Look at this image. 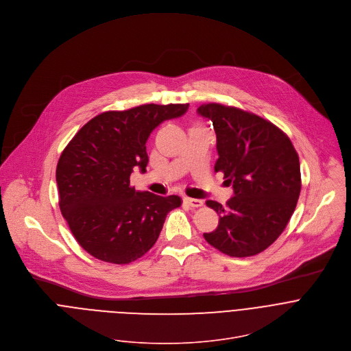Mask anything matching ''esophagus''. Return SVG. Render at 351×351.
Here are the masks:
<instances>
[{"instance_id":"34e87169","label":"esophagus","mask_w":351,"mask_h":351,"mask_svg":"<svg viewBox=\"0 0 351 351\" xmlns=\"http://www.w3.org/2000/svg\"><path fill=\"white\" fill-rule=\"evenodd\" d=\"M183 201H184V204H186V205H189V206H191V208H198V206H202V204H204V201H202V199H198V198H190V197H186Z\"/></svg>"}]
</instances>
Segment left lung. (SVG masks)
Returning a JSON list of instances; mask_svg holds the SVG:
<instances>
[{
    "label": "left lung",
    "instance_id": "left-lung-1",
    "mask_svg": "<svg viewBox=\"0 0 351 351\" xmlns=\"http://www.w3.org/2000/svg\"><path fill=\"white\" fill-rule=\"evenodd\" d=\"M198 114L210 120L216 132L221 171L234 197L227 206L206 205L219 215V226L204 238L231 257L256 256L269 247L285 231L301 193L298 154L271 121L238 108L205 104Z\"/></svg>",
    "mask_w": 351,
    "mask_h": 351
}]
</instances>
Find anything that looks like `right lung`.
Listing matches in <instances>:
<instances>
[{"instance_id": "obj_1", "label": "right lung", "mask_w": 351, "mask_h": 351, "mask_svg": "<svg viewBox=\"0 0 351 351\" xmlns=\"http://www.w3.org/2000/svg\"><path fill=\"white\" fill-rule=\"evenodd\" d=\"M189 104L141 105L104 112L86 123L61 153L56 169L60 209L77 243L112 264L141 258L156 243L167 215L182 205L130 186L134 168L146 172V142L164 120Z\"/></svg>"}]
</instances>
